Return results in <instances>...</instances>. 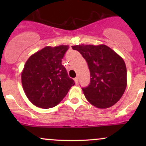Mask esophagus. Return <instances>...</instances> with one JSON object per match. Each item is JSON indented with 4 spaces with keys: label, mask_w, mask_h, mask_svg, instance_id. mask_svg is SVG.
<instances>
[{
    "label": "esophagus",
    "mask_w": 146,
    "mask_h": 146,
    "mask_svg": "<svg viewBox=\"0 0 146 146\" xmlns=\"http://www.w3.org/2000/svg\"><path fill=\"white\" fill-rule=\"evenodd\" d=\"M74 81H75V83L76 84H78V82H79V79H78V78H74Z\"/></svg>",
    "instance_id": "1"
}]
</instances>
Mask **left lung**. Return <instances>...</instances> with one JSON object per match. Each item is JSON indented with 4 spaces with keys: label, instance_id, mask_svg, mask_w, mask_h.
I'll return each instance as SVG.
<instances>
[{
    "label": "left lung",
    "instance_id": "obj_1",
    "mask_svg": "<svg viewBox=\"0 0 146 146\" xmlns=\"http://www.w3.org/2000/svg\"><path fill=\"white\" fill-rule=\"evenodd\" d=\"M86 60L90 71V84L82 88L88 102L98 108H107L117 103L127 86L125 64L118 54L105 44L75 45Z\"/></svg>",
    "mask_w": 146,
    "mask_h": 146
}]
</instances>
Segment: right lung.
Segmentation results:
<instances>
[{
  "label": "right lung",
  "instance_id": "right-lung-1",
  "mask_svg": "<svg viewBox=\"0 0 146 146\" xmlns=\"http://www.w3.org/2000/svg\"><path fill=\"white\" fill-rule=\"evenodd\" d=\"M68 48L66 45L46 46L30 56L25 63L22 84L25 95L36 106L44 109L56 106L75 85L62 64Z\"/></svg>",
  "mask_w": 146,
  "mask_h": 146
}]
</instances>
